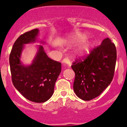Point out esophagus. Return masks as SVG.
I'll use <instances>...</instances> for the list:
<instances>
[{
  "instance_id": "esophagus-1",
  "label": "esophagus",
  "mask_w": 127,
  "mask_h": 127,
  "mask_svg": "<svg viewBox=\"0 0 127 127\" xmlns=\"http://www.w3.org/2000/svg\"><path fill=\"white\" fill-rule=\"evenodd\" d=\"M62 62L64 64H65L66 65H67L68 67H70L71 66V63H70V61H69L67 59H63L62 61Z\"/></svg>"
}]
</instances>
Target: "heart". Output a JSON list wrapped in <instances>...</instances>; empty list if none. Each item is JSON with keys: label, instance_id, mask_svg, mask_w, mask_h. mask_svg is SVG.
<instances>
[{"label": "heart", "instance_id": "b5f03b06", "mask_svg": "<svg viewBox=\"0 0 127 127\" xmlns=\"http://www.w3.org/2000/svg\"><path fill=\"white\" fill-rule=\"evenodd\" d=\"M86 37V35L84 34H77L74 36H72L71 37L68 38L67 41L71 43H77L84 40ZM93 41L91 40H87L84 41L81 44L77 50L75 52V55L80 56V57H84L89 54L90 52L91 48L93 47Z\"/></svg>", "mask_w": 127, "mask_h": 127}]
</instances>
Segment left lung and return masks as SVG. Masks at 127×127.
<instances>
[{"instance_id":"8db88e82","label":"left lung","mask_w":127,"mask_h":127,"mask_svg":"<svg viewBox=\"0 0 127 127\" xmlns=\"http://www.w3.org/2000/svg\"><path fill=\"white\" fill-rule=\"evenodd\" d=\"M116 60V47L108 37L84 60L77 59L71 65L75 73L73 89L77 96L90 101L100 95L113 80Z\"/></svg>"}]
</instances>
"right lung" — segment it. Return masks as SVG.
<instances>
[{"label":"right lung","instance_id":"add662e5","mask_svg":"<svg viewBox=\"0 0 127 127\" xmlns=\"http://www.w3.org/2000/svg\"><path fill=\"white\" fill-rule=\"evenodd\" d=\"M38 29L26 32L14 42L9 57L12 80L14 87L26 98L34 102H44L54 93L55 83L62 71V64L48 57L41 45L31 64L25 65L21 56L25 45L35 43ZM44 44V41H41Z\"/></svg>","mask_w":127,"mask_h":127}]
</instances>
